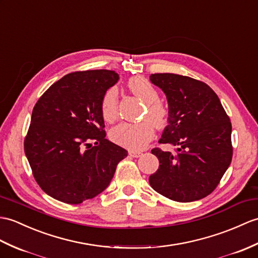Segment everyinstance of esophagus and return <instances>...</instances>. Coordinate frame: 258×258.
Returning a JSON list of instances; mask_svg holds the SVG:
<instances>
[{"instance_id": "obj_1", "label": "esophagus", "mask_w": 258, "mask_h": 258, "mask_svg": "<svg viewBox=\"0 0 258 258\" xmlns=\"http://www.w3.org/2000/svg\"><path fill=\"white\" fill-rule=\"evenodd\" d=\"M128 154L132 157H141L143 155L142 152H137V151H128Z\"/></svg>"}]
</instances>
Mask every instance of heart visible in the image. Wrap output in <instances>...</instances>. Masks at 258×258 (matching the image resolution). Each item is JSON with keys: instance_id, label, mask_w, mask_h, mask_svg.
I'll use <instances>...</instances> for the list:
<instances>
[{"instance_id": "1", "label": "heart", "mask_w": 258, "mask_h": 258, "mask_svg": "<svg viewBox=\"0 0 258 258\" xmlns=\"http://www.w3.org/2000/svg\"><path fill=\"white\" fill-rule=\"evenodd\" d=\"M128 89L144 103H146L147 110L144 114L145 121L137 124L119 123L113 127L110 136L111 140L118 145L131 149H143L154 139L155 125L163 127L167 122L166 107L160 103L159 93L151 82L143 77H134L130 79ZM102 116L107 122H113L118 114V91L115 87H112L103 94L101 100ZM151 119L152 123L148 121Z\"/></svg>"}]
</instances>
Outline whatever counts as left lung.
I'll use <instances>...</instances> for the list:
<instances>
[{"label": "left lung", "instance_id": "obj_1", "mask_svg": "<svg viewBox=\"0 0 258 258\" xmlns=\"http://www.w3.org/2000/svg\"><path fill=\"white\" fill-rule=\"evenodd\" d=\"M149 79L168 102V125L159 143L176 148L175 153L153 149L159 167L149 184L173 201L200 200L217 188L231 164L230 117L205 82L175 74H155Z\"/></svg>", "mask_w": 258, "mask_h": 258}]
</instances>
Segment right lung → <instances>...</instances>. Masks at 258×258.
<instances>
[{
    "instance_id": "1",
    "label": "right lung",
    "mask_w": 258,
    "mask_h": 258,
    "mask_svg": "<svg viewBox=\"0 0 258 258\" xmlns=\"http://www.w3.org/2000/svg\"><path fill=\"white\" fill-rule=\"evenodd\" d=\"M118 79L111 70L77 71L53 83L35 104L24 149L35 180L53 199L69 205L92 199L127 156L105 139L101 112L102 97Z\"/></svg>"
}]
</instances>
